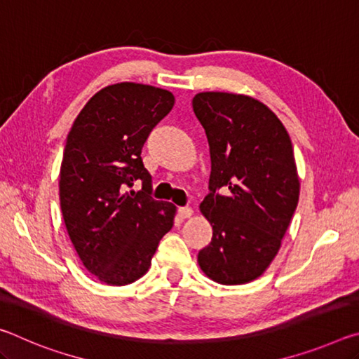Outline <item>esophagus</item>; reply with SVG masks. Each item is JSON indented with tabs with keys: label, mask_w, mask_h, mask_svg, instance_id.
Segmentation results:
<instances>
[{
	"label": "esophagus",
	"mask_w": 359,
	"mask_h": 359,
	"mask_svg": "<svg viewBox=\"0 0 359 359\" xmlns=\"http://www.w3.org/2000/svg\"><path fill=\"white\" fill-rule=\"evenodd\" d=\"M177 214L180 218H190L193 215V209L191 208H179Z\"/></svg>",
	"instance_id": "obj_1"
}]
</instances>
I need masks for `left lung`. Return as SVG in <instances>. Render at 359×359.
I'll return each mask as SVG.
<instances>
[{
  "mask_svg": "<svg viewBox=\"0 0 359 359\" xmlns=\"http://www.w3.org/2000/svg\"><path fill=\"white\" fill-rule=\"evenodd\" d=\"M193 111L212 163L210 193L199 209L214 234L198 263L214 282L248 283L276 258L296 210L293 145L277 115L252 96L203 92L193 98Z\"/></svg>",
  "mask_w": 359,
  "mask_h": 359,
  "instance_id": "left-lung-1",
  "label": "left lung"
}]
</instances>
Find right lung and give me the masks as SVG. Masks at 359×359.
<instances>
[{
    "instance_id": "right-lung-1",
    "label": "right lung",
    "mask_w": 359,
    "mask_h": 359,
    "mask_svg": "<svg viewBox=\"0 0 359 359\" xmlns=\"http://www.w3.org/2000/svg\"><path fill=\"white\" fill-rule=\"evenodd\" d=\"M174 106V95L120 82L93 95L72 123L60 168V205L83 266L107 285H128L149 271L175 205L155 201L141 151ZM136 180L143 190L125 192Z\"/></svg>"
}]
</instances>
